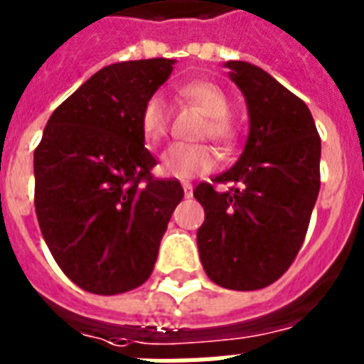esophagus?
I'll return each mask as SVG.
<instances>
[{"label":"esophagus","instance_id":"34e87169","mask_svg":"<svg viewBox=\"0 0 364 364\" xmlns=\"http://www.w3.org/2000/svg\"><path fill=\"white\" fill-rule=\"evenodd\" d=\"M183 191H185V196H187V198L193 196V185L188 181H183Z\"/></svg>","mask_w":364,"mask_h":364}]
</instances>
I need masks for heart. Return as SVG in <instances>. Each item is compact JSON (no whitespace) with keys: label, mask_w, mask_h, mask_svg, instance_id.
<instances>
[{"label":"heart","mask_w":364,"mask_h":364,"mask_svg":"<svg viewBox=\"0 0 364 364\" xmlns=\"http://www.w3.org/2000/svg\"><path fill=\"white\" fill-rule=\"evenodd\" d=\"M181 94L185 98L193 100L202 109L211 117L210 124L205 126V136H211L225 147H230L236 141L238 130L230 113V100L227 92L217 82L211 81H193L183 85ZM170 115L164 96L153 94L145 102L139 117L141 134L147 143H159L168 134ZM217 166L215 151L208 145H185L173 143L166 149L160 156L159 171L164 177L176 179H191L194 176L208 173Z\"/></svg>","instance_id":"b5f03b06"}]
</instances>
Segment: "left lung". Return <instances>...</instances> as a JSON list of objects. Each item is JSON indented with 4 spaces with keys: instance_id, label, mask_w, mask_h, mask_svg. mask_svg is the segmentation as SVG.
Segmentation results:
<instances>
[{
    "instance_id": "8db88e82",
    "label": "left lung",
    "mask_w": 364,
    "mask_h": 364,
    "mask_svg": "<svg viewBox=\"0 0 364 364\" xmlns=\"http://www.w3.org/2000/svg\"><path fill=\"white\" fill-rule=\"evenodd\" d=\"M245 96L249 136L238 162L217 176L219 193L200 183L205 211L200 260L211 282L234 291L268 287L299 255L319 194L321 139L308 105L257 65L230 60Z\"/></svg>"
}]
</instances>
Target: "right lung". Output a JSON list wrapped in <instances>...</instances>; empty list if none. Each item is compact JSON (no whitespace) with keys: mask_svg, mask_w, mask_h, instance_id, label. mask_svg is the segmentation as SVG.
<instances>
[{"mask_svg":"<svg viewBox=\"0 0 364 364\" xmlns=\"http://www.w3.org/2000/svg\"><path fill=\"white\" fill-rule=\"evenodd\" d=\"M176 60L111 64L60 104L33 153L36 213L56 264L81 289L119 294L151 276L183 198L154 179L139 117Z\"/></svg>","mask_w":364,"mask_h":364,"instance_id":"1","label":"right lung"}]
</instances>
